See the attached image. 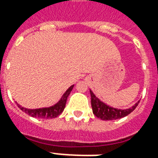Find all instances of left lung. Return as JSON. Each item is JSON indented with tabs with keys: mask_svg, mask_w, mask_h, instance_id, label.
I'll list each match as a JSON object with an SVG mask.
<instances>
[{
	"mask_svg": "<svg viewBox=\"0 0 158 158\" xmlns=\"http://www.w3.org/2000/svg\"><path fill=\"white\" fill-rule=\"evenodd\" d=\"M89 93H90V97H91V106H92L93 113L97 118H99L102 120H105V121L118 119L129 115V113H132L133 111L135 109L136 106H138L139 102H138L137 103H135V105L133 106L129 109H116V108L111 107V106L104 104L102 102H101L97 97H96V96L93 94L91 90H89Z\"/></svg>",
	"mask_w": 158,
	"mask_h": 158,
	"instance_id": "1",
	"label": "left lung"
}]
</instances>
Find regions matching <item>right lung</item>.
<instances>
[{"label": "right lung", "mask_w": 158, "mask_h": 158, "mask_svg": "<svg viewBox=\"0 0 158 158\" xmlns=\"http://www.w3.org/2000/svg\"><path fill=\"white\" fill-rule=\"evenodd\" d=\"M73 85L70 86L69 89H67V91L64 93V95L62 96V99L59 101L54 106L47 108H40V109H27L25 107H23L20 105L18 104V106L23 112L27 113L28 115L34 118H54L59 116L61 113L63 112V110L65 108L66 102L68 96H69L70 92L72 91Z\"/></svg>", "instance_id": "right-lung-1"}]
</instances>
